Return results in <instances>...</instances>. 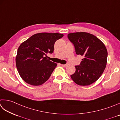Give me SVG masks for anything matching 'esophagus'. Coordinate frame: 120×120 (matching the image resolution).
<instances>
[{
    "mask_svg": "<svg viewBox=\"0 0 120 120\" xmlns=\"http://www.w3.org/2000/svg\"><path fill=\"white\" fill-rule=\"evenodd\" d=\"M61 65L63 67H66L68 66V64H61Z\"/></svg>",
    "mask_w": 120,
    "mask_h": 120,
    "instance_id": "obj_1",
    "label": "esophagus"
}]
</instances>
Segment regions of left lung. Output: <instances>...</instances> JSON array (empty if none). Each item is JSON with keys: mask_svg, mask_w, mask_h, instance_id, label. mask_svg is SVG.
Here are the masks:
<instances>
[{"mask_svg": "<svg viewBox=\"0 0 120 120\" xmlns=\"http://www.w3.org/2000/svg\"><path fill=\"white\" fill-rule=\"evenodd\" d=\"M68 37L74 44L76 55L84 57L80 65L75 66L71 79L79 85H90L99 78L106 67L107 48L99 38L88 33H72Z\"/></svg>", "mask_w": 120, "mask_h": 120, "instance_id": "8db88e82", "label": "left lung"}]
</instances>
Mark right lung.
<instances>
[{
	"instance_id": "obj_1",
	"label": "right lung",
	"mask_w": 120,
	"mask_h": 120,
	"mask_svg": "<svg viewBox=\"0 0 120 120\" xmlns=\"http://www.w3.org/2000/svg\"><path fill=\"white\" fill-rule=\"evenodd\" d=\"M63 36V34L56 33H39L20 45L15 58L16 66L26 83L39 86L49 79L57 64L49 60L47 54L53 52L55 42Z\"/></svg>"
}]
</instances>
